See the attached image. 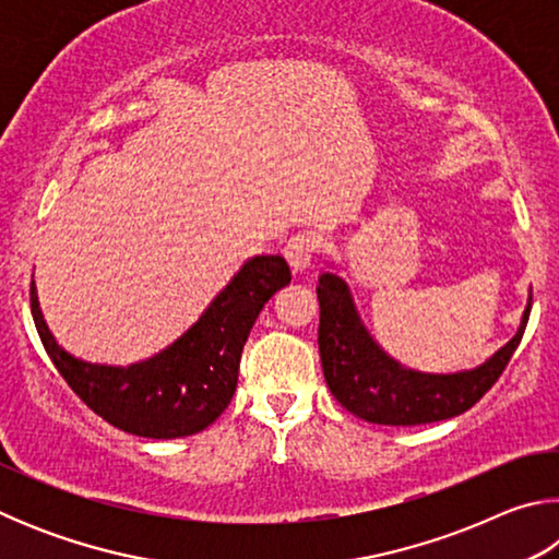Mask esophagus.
I'll use <instances>...</instances> for the list:
<instances>
[{"label": "esophagus", "instance_id": "34e87169", "mask_svg": "<svg viewBox=\"0 0 559 559\" xmlns=\"http://www.w3.org/2000/svg\"><path fill=\"white\" fill-rule=\"evenodd\" d=\"M320 243L323 241H320V236L313 231H300L296 236H290L283 253H286L293 271H306L313 266V261L320 251Z\"/></svg>", "mask_w": 559, "mask_h": 559}]
</instances>
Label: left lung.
Listing matches in <instances>:
<instances>
[{"mask_svg": "<svg viewBox=\"0 0 559 559\" xmlns=\"http://www.w3.org/2000/svg\"><path fill=\"white\" fill-rule=\"evenodd\" d=\"M318 302L320 362L335 400L365 421L416 427L468 412L498 382L523 340L533 296L515 337L486 365L456 374L412 372L384 355L359 320L347 283L335 273L320 276Z\"/></svg>", "mask_w": 559, "mask_h": 559, "instance_id": "obj_1", "label": "left lung"}]
</instances>
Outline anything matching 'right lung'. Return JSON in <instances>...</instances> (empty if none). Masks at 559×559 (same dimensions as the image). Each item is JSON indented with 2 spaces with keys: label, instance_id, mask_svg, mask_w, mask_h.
Masks as SVG:
<instances>
[{
  "label": "right lung",
  "instance_id": "right-lung-1",
  "mask_svg": "<svg viewBox=\"0 0 559 559\" xmlns=\"http://www.w3.org/2000/svg\"><path fill=\"white\" fill-rule=\"evenodd\" d=\"M290 283L283 257L243 263L204 316L165 353L130 367L91 365L53 343L32 288V316L39 337L66 384L112 427L145 439H179L216 421L239 382L246 340L261 308Z\"/></svg>",
  "mask_w": 559,
  "mask_h": 559
}]
</instances>
